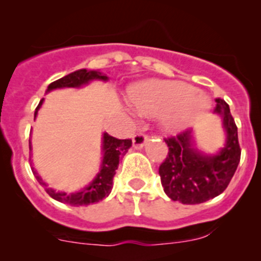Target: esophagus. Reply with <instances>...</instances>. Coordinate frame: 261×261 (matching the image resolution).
Segmentation results:
<instances>
[{
	"label": "esophagus",
	"mask_w": 261,
	"mask_h": 261,
	"mask_svg": "<svg viewBox=\"0 0 261 261\" xmlns=\"http://www.w3.org/2000/svg\"><path fill=\"white\" fill-rule=\"evenodd\" d=\"M145 140L146 134L144 133V131H138L133 138V145L135 146L136 149H140V147H143L144 144H145Z\"/></svg>",
	"instance_id": "34e87169"
}]
</instances>
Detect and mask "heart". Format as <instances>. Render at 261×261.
Masks as SVG:
<instances>
[{"instance_id":"obj_1","label":"heart","mask_w":261,"mask_h":261,"mask_svg":"<svg viewBox=\"0 0 261 261\" xmlns=\"http://www.w3.org/2000/svg\"><path fill=\"white\" fill-rule=\"evenodd\" d=\"M128 97L139 111L163 115L169 128L183 127L206 106L196 88L179 82H145L134 87Z\"/></svg>"}]
</instances>
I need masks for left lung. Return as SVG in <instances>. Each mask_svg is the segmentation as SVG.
Instances as JSON below:
<instances>
[{
	"mask_svg": "<svg viewBox=\"0 0 261 261\" xmlns=\"http://www.w3.org/2000/svg\"><path fill=\"white\" fill-rule=\"evenodd\" d=\"M215 112L223 118L227 143L215 156H204L192 144L191 130L164 138L168 155L159 167L164 192L173 201L198 204L215 198L227 188L241 158L238 126L225 99L216 98Z\"/></svg>",
	"mask_w": 261,
	"mask_h": 261,
	"instance_id": "8db88e82",
	"label": "left lung"
}]
</instances>
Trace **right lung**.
I'll list each match as a JSON object with an SVG mask.
<instances>
[{"label": "right lung", "instance_id": "1", "mask_svg": "<svg viewBox=\"0 0 261 261\" xmlns=\"http://www.w3.org/2000/svg\"><path fill=\"white\" fill-rule=\"evenodd\" d=\"M92 80H102L106 81V75H102L99 72H94V70H87L80 69L77 72H73L70 74L65 75V77L60 78V80L53 82L49 84L48 91L55 88H63V87H80L82 84L88 83ZM43 99L39 102L38 107L35 110V116L38 115V110L40 109ZM133 141L131 139H116L114 136L109 135V134H103V160H102L101 172L96 177V179L92 181L87 188H84L82 192L78 193L67 194L63 192H55L51 188H48L46 183L41 179L35 172L34 168H31L34 175L38 179L40 186L45 188L46 193L49 194L51 198L57 199V201L63 202V203L72 204V206H87V204L96 203V202L102 201L105 197L110 194L112 189V179L118 168V162L122 155L126 154L128 147L131 146ZM31 149V146L29 145Z\"/></svg>", "mask_w": 261, "mask_h": 261}]
</instances>
